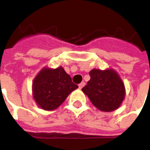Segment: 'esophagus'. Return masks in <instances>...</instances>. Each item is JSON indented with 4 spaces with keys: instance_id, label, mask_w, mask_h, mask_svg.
Here are the masks:
<instances>
[{
    "instance_id": "esophagus-1",
    "label": "esophagus",
    "mask_w": 150,
    "mask_h": 150,
    "mask_svg": "<svg viewBox=\"0 0 150 150\" xmlns=\"http://www.w3.org/2000/svg\"><path fill=\"white\" fill-rule=\"evenodd\" d=\"M84 85H85V83H84V81H82V82L80 83V84H79V88H80V89H81V88H82Z\"/></svg>"
}]
</instances>
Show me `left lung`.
Returning <instances> with one entry per match:
<instances>
[{
	"label": "left lung",
	"instance_id": "1",
	"mask_svg": "<svg viewBox=\"0 0 150 150\" xmlns=\"http://www.w3.org/2000/svg\"><path fill=\"white\" fill-rule=\"evenodd\" d=\"M91 79L82 91L95 107L103 112L118 109L125 97V88L117 71L93 69L89 72Z\"/></svg>",
	"mask_w": 150,
	"mask_h": 150
}]
</instances>
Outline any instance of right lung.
I'll use <instances>...</instances> for the list:
<instances>
[{
	"mask_svg": "<svg viewBox=\"0 0 150 150\" xmlns=\"http://www.w3.org/2000/svg\"><path fill=\"white\" fill-rule=\"evenodd\" d=\"M78 88L62 66L57 69L44 67L34 79L32 95L41 109L52 111L59 107Z\"/></svg>",
	"mask_w": 150,
	"mask_h": 150,
	"instance_id": "obj_1",
	"label": "right lung"
}]
</instances>
